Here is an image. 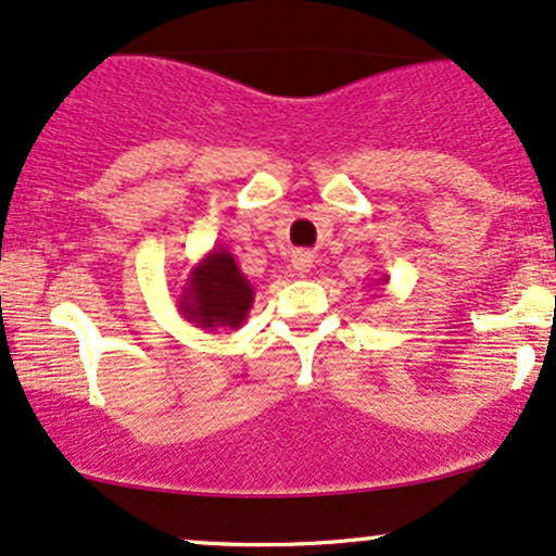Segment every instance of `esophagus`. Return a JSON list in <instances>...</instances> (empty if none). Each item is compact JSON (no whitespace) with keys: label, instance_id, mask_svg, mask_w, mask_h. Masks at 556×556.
Returning <instances> with one entry per match:
<instances>
[{"label":"esophagus","instance_id":"obj_1","mask_svg":"<svg viewBox=\"0 0 556 556\" xmlns=\"http://www.w3.org/2000/svg\"><path fill=\"white\" fill-rule=\"evenodd\" d=\"M292 269L305 274L313 269V254H307V251H294L292 256Z\"/></svg>","mask_w":556,"mask_h":556}]
</instances>
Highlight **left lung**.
I'll return each instance as SVG.
<instances>
[{
  "label": "left lung",
  "instance_id": "1",
  "mask_svg": "<svg viewBox=\"0 0 556 556\" xmlns=\"http://www.w3.org/2000/svg\"><path fill=\"white\" fill-rule=\"evenodd\" d=\"M377 282H379V285H388V277H384V274H382V277H379Z\"/></svg>",
  "mask_w": 556,
  "mask_h": 556
}]
</instances>
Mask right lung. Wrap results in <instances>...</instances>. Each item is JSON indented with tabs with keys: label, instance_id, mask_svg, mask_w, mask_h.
<instances>
[{
	"label": "right lung",
	"instance_id": "1",
	"mask_svg": "<svg viewBox=\"0 0 556 556\" xmlns=\"http://www.w3.org/2000/svg\"><path fill=\"white\" fill-rule=\"evenodd\" d=\"M254 305V287L226 245H213L189 269L177 298L179 315L194 328H241Z\"/></svg>",
	"mask_w": 556,
	"mask_h": 556
}]
</instances>
